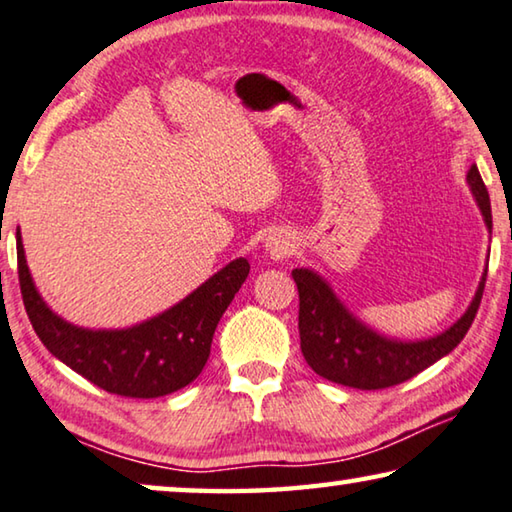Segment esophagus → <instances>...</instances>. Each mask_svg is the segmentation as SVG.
<instances>
[{
  "label": "esophagus",
  "mask_w": 512,
  "mask_h": 512,
  "mask_svg": "<svg viewBox=\"0 0 512 512\" xmlns=\"http://www.w3.org/2000/svg\"><path fill=\"white\" fill-rule=\"evenodd\" d=\"M265 251L274 261L288 258L295 251V238L288 231H270L265 238Z\"/></svg>",
  "instance_id": "obj_1"
}]
</instances>
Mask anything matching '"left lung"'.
<instances>
[{
	"instance_id": "left-lung-1",
	"label": "left lung",
	"mask_w": 512,
	"mask_h": 512,
	"mask_svg": "<svg viewBox=\"0 0 512 512\" xmlns=\"http://www.w3.org/2000/svg\"><path fill=\"white\" fill-rule=\"evenodd\" d=\"M467 183L481 208L487 231L492 233L490 194L476 164H471L467 171ZM485 277L487 265L467 311L442 334L419 341H400L361 322L338 300L332 286L318 272L297 267L293 279L300 293V348L306 364L329 382L364 391L387 389L410 380L423 368L446 357L465 338L481 306Z\"/></svg>"
}]
</instances>
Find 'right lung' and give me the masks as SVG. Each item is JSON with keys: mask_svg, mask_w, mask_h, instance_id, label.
<instances>
[{"mask_svg": "<svg viewBox=\"0 0 512 512\" xmlns=\"http://www.w3.org/2000/svg\"><path fill=\"white\" fill-rule=\"evenodd\" d=\"M18 277L31 327L59 361L109 393L157 398L194 382L210 357L219 318L249 274L247 258H235L185 300L125 329H86L57 316L31 279L18 231Z\"/></svg>", "mask_w": 512, "mask_h": 512, "instance_id": "add662e5", "label": "right lung"}]
</instances>
